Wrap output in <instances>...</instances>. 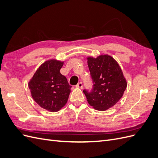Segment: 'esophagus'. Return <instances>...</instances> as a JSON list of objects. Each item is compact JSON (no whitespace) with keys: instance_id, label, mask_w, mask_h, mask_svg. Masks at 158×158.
Returning <instances> with one entry per match:
<instances>
[{"instance_id":"1","label":"esophagus","mask_w":158,"mask_h":158,"mask_svg":"<svg viewBox=\"0 0 158 158\" xmlns=\"http://www.w3.org/2000/svg\"><path fill=\"white\" fill-rule=\"evenodd\" d=\"M76 86L77 87V88H83V84H82V82H78V83L77 84V85H76Z\"/></svg>"}]
</instances>
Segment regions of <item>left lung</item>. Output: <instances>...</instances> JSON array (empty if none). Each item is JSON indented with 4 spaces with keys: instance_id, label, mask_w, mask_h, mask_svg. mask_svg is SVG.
<instances>
[{
    "instance_id": "left-lung-1",
    "label": "left lung",
    "mask_w": 158,
    "mask_h": 158,
    "mask_svg": "<svg viewBox=\"0 0 158 158\" xmlns=\"http://www.w3.org/2000/svg\"><path fill=\"white\" fill-rule=\"evenodd\" d=\"M88 65L92 79L93 88L83 92L91 106L98 111H106L120 99L127 82L117 62L105 55L97 58L88 57Z\"/></svg>"
}]
</instances>
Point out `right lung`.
<instances>
[{"label": "right lung", "mask_w": 158, "mask_h": 158, "mask_svg": "<svg viewBox=\"0 0 158 158\" xmlns=\"http://www.w3.org/2000/svg\"><path fill=\"white\" fill-rule=\"evenodd\" d=\"M63 62L50 60L43 63L30 80L28 86L34 101L42 108L56 112L69 99L71 85L60 70Z\"/></svg>", "instance_id": "right-lung-1"}]
</instances>
